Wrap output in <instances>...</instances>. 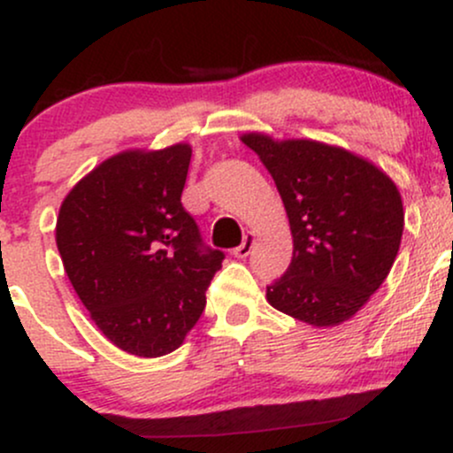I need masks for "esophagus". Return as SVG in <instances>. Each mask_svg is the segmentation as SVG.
<instances>
[{
  "label": "esophagus",
  "mask_w": 453,
  "mask_h": 453,
  "mask_svg": "<svg viewBox=\"0 0 453 453\" xmlns=\"http://www.w3.org/2000/svg\"><path fill=\"white\" fill-rule=\"evenodd\" d=\"M253 244H256V234H247V236H244V241H242L241 247L234 249L232 256H234V257H238V259L249 257V253H251Z\"/></svg>",
  "instance_id": "obj_1"
}]
</instances>
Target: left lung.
I'll return each instance as SVG.
<instances>
[{
	"label": "left lung",
	"instance_id": "left-lung-1",
	"mask_svg": "<svg viewBox=\"0 0 453 453\" xmlns=\"http://www.w3.org/2000/svg\"><path fill=\"white\" fill-rule=\"evenodd\" d=\"M241 140L274 179L294 256L266 300L306 326L351 319L388 279L404 227L396 183L371 159L311 138L277 140L247 132Z\"/></svg>",
	"mask_w": 453,
	"mask_h": 453
}]
</instances>
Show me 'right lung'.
Here are the masks:
<instances>
[{"label": "right lung", "mask_w": 453, "mask_h": 453, "mask_svg": "<svg viewBox=\"0 0 453 453\" xmlns=\"http://www.w3.org/2000/svg\"><path fill=\"white\" fill-rule=\"evenodd\" d=\"M191 144L127 149L67 191L55 241L72 288L119 349L159 357L185 342L206 306L221 251H202L180 204Z\"/></svg>", "instance_id": "add662e5"}]
</instances>
